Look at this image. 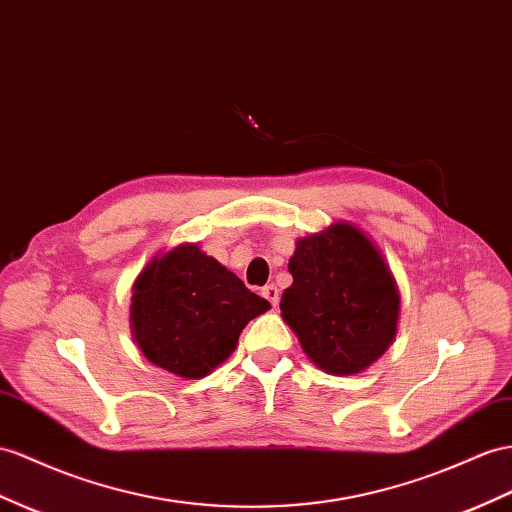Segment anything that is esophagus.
Here are the masks:
<instances>
[{
	"instance_id": "1",
	"label": "esophagus",
	"mask_w": 512,
	"mask_h": 512,
	"mask_svg": "<svg viewBox=\"0 0 512 512\" xmlns=\"http://www.w3.org/2000/svg\"><path fill=\"white\" fill-rule=\"evenodd\" d=\"M261 296H264L272 307H277V303H279V290H277V285H274V283L266 285L264 290H261Z\"/></svg>"
}]
</instances>
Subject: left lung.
<instances>
[{
    "instance_id": "1",
    "label": "left lung",
    "mask_w": 512,
    "mask_h": 512,
    "mask_svg": "<svg viewBox=\"0 0 512 512\" xmlns=\"http://www.w3.org/2000/svg\"><path fill=\"white\" fill-rule=\"evenodd\" d=\"M281 316L329 374H357L396 337L400 296L383 255L348 222L298 240Z\"/></svg>"
}]
</instances>
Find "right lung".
<instances>
[{
  "mask_svg": "<svg viewBox=\"0 0 512 512\" xmlns=\"http://www.w3.org/2000/svg\"><path fill=\"white\" fill-rule=\"evenodd\" d=\"M268 309V300L214 257L183 244L142 270L131 296V326L157 368L203 378L235 350L244 326Z\"/></svg>",
  "mask_w": 512,
  "mask_h": 512,
  "instance_id": "add662e5",
  "label": "right lung"
}]
</instances>
